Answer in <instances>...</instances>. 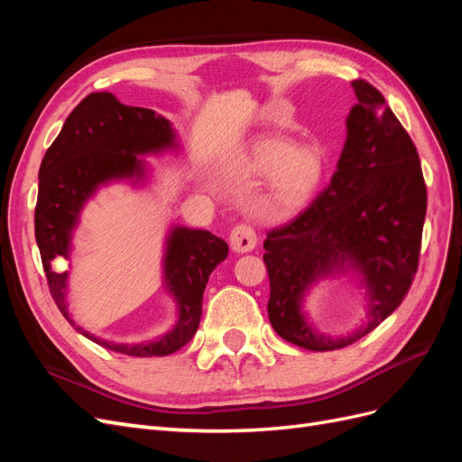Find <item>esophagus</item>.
<instances>
[{
    "label": "esophagus",
    "instance_id": "1",
    "mask_svg": "<svg viewBox=\"0 0 462 462\" xmlns=\"http://www.w3.org/2000/svg\"><path fill=\"white\" fill-rule=\"evenodd\" d=\"M229 243L235 253H250L258 243L256 229L250 223H239V226L233 227Z\"/></svg>",
    "mask_w": 462,
    "mask_h": 462
}]
</instances>
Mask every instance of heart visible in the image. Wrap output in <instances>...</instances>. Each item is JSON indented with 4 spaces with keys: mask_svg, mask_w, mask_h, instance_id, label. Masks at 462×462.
<instances>
[{
    "mask_svg": "<svg viewBox=\"0 0 462 462\" xmlns=\"http://www.w3.org/2000/svg\"><path fill=\"white\" fill-rule=\"evenodd\" d=\"M254 165L268 173L270 202L295 209L309 200L324 175V158L312 146H292L283 138H270L254 150Z\"/></svg>",
    "mask_w": 462,
    "mask_h": 462,
    "instance_id": "1",
    "label": "heart"
}]
</instances>
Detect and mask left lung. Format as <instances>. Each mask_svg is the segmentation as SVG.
Instances as JSON below:
<instances>
[{"mask_svg":"<svg viewBox=\"0 0 462 462\" xmlns=\"http://www.w3.org/2000/svg\"><path fill=\"white\" fill-rule=\"evenodd\" d=\"M356 106L329 185L285 226L268 231V316L277 335L309 351H333L375 329L407 297L418 270L426 183L416 146L385 97L353 80ZM348 261L371 289V321L346 340L316 336L300 314L305 287Z\"/></svg>","mask_w":462,"mask_h":462,"instance_id":"left-lung-1","label":"left lung"}]
</instances>
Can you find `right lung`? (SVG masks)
I'll return each mask as SVG.
<instances>
[{
  "instance_id": "add662e5",
  "label": "right lung",
  "mask_w": 462,
  "mask_h": 462,
  "mask_svg": "<svg viewBox=\"0 0 462 462\" xmlns=\"http://www.w3.org/2000/svg\"><path fill=\"white\" fill-rule=\"evenodd\" d=\"M173 146L167 119L146 107L117 102L109 92H94L63 123L38 173L34 233L51 299L71 326L109 351L129 356H165L185 346L199 329L204 289L216 265L227 258V243L209 231L173 229L167 243L165 282L179 302V321L160 341L116 345L75 326L65 304L67 272H55V258H69L71 231L85 200L109 179L143 175L136 153Z\"/></svg>"
}]
</instances>
